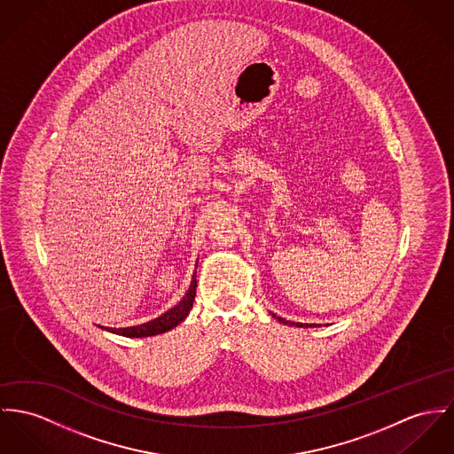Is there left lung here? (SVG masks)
I'll return each instance as SVG.
<instances>
[{
  "instance_id": "obj_1",
  "label": "left lung",
  "mask_w": 454,
  "mask_h": 454,
  "mask_svg": "<svg viewBox=\"0 0 454 454\" xmlns=\"http://www.w3.org/2000/svg\"><path fill=\"white\" fill-rule=\"evenodd\" d=\"M277 319H278L279 323H285V325H295V326H301V328H309V326H316V325H309V323H294V321H286V319H283V317H279L277 314H273Z\"/></svg>"
}]
</instances>
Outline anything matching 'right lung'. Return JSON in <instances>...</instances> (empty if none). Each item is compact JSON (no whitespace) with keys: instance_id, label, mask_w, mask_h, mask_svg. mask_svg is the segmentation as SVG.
<instances>
[{"instance_id":"1","label":"right lung","mask_w":454,"mask_h":454,"mask_svg":"<svg viewBox=\"0 0 454 454\" xmlns=\"http://www.w3.org/2000/svg\"><path fill=\"white\" fill-rule=\"evenodd\" d=\"M195 294H197V270L192 277V283L190 288L186 290L184 297L176 304L175 308H171L168 313L143 323V325H137V326H128V328H108V326H100L106 332H112L115 335H122V337H129V339H138V337H152V335H159L164 332H169L171 328L177 326L193 306L195 301Z\"/></svg>"}]
</instances>
